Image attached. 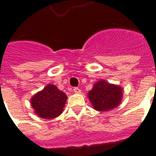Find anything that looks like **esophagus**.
I'll return each instance as SVG.
<instances>
[{
    "instance_id": "34e87169",
    "label": "esophagus",
    "mask_w": 156,
    "mask_h": 156,
    "mask_svg": "<svg viewBox=\"0 0 156 156\" xmlns=\"http://www.w3.org/2000/svg\"><path fill=\"white\" fill-rule=\"evenodd\" d=\"M73 92H74L75 93H81V90L79 89L78 87H74V88H73Z\"/></svg>"
}]
</instances>
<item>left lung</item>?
Listing matches in <instances>:
<instances>
[{
  "label": "left lung",
  "instance_id": "8db88e82",
  "mask_svg": "<svg viewBox=\"0 0 156 156\" xmlns=\"http://www.w3.org/2000/svg\"><path fill=\"white\" fill-rule=\"evenodd\" d=\"M93 109L107 112L118 107L123 98V89L119 85L109 83L105 80L96 82L87 93Z\"/></svg>",
  "mask_w": 156,
  "mask_h": 156
}]
</instances>
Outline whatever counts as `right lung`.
<instances>
[{
	"instance_id": "add662e5",
	"label": "right lung",
	"mask_w": 156,
	"mask_h": 156,
	"mask_svg": "<svg viewBox=\"0 0 156 156\" xmlns=\"http://www.w3.org/2000/svg\"><path fill=\"white\" fill-rule=\"evenodd\" d=\"M68 97L54 84H48L35 93L30 104L35 115L44 119H54L63 112Z\"/></svg>"
}]
</instances>
